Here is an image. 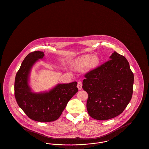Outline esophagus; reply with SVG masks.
<instances>
[{"label":"esophagus","mask_w":149,"mask_h":149,"mask_svg":"<svg viewBox=\"0 0 149 149\" xmlns=\"http://www.w3.org/2000/svg\"><path fill=\"white\" fill-rule=\"evenodd\" d=\"M82 86H83L82 82L81 81H78L77 86V88L79 90H81L82 89Z\"/></svg>","instance_id":"34e87169"}]
</instances>
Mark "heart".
<instances>
[{"mask_svg": "<svg viewBox=\"0 0 149 149\" xmlns=\"http://www.w3.org/2000/svg\"><path fill=\"white\" fill-rule=\"evenodd\" d=\"M90 59H91V58H90V56H88V55L82 58L81 59H80L78 61L77 64H78V65L80 66L84 67V66H87V65L89 64L90 62V63H91V65H94V64L96 63V62H97V59H96V58H93L91 60H90Z\"/></svg>", "mask_w": 149, "mask_h": 149, "instance_id": "b5f03b06", "label": "heart"}]
</instances>
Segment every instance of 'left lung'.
Listing matches in <instances>:
<instances>
[{"instance_id": "1", "label": "left lung", "mask_w": 149, "mask_h": 149, "mask_svg": "<svg viewBox=\"0 0 149 149\" xmlns=\"http://www.w3.org/2000/svg\"><path fill=\"white\" fill-rule=\"evenodd\" d=\"M84 77L82 87L88 95L87 109L91 117L106 120L123 112L132 98L134 79L125 57L114 51Z\"/></svg>"}]
</instances>
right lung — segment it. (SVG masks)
Masks as SVG:
<instances>
[{
    "mask_svg": "<svg viewBox=\"0 0 149 149\" xmlns=\"http://www.w3.org/2000/svg\"><path fill=\"white\" fill-rule=\"evenodd\" d=\"M45 56L44 52L35 51L29 53L21 63L14 82V95L20 108L31 119L39 122L56 120L68 102L78 91L77 82L58 84L49 92L31 91L28 81L32 66Z\"/></svg>",
    "mask_w": 149,
    "mask_h": 149,
    "instance_id": "obj_1",
    "label": "right lung"
}]
</instances>
